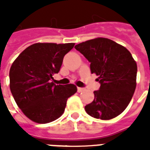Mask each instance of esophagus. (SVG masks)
Here are the masks:
<instances>
[{"label":"esophagus","instance_id":"esophagus-1","mask_svg":"<svg viewBox=\"0 0 150 150\" xmlns=\"http://www.w3.org/2000/svg\"><path fill=\"white\" fill-rule=\"evenodd\" d=\"M82 91H84L83 88H81V87H77V92L81 93V92H82Z\"/></svg>","mask_w":150,"mask_h":150}]
</instances>
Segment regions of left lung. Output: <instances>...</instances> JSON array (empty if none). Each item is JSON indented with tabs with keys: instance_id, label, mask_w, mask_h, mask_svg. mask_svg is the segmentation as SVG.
I'll return each instance as SVG.
<instances>
[{
	"instance_id": "obj_1",
	"label": "left lung",
	"mask_w": 150,
	"mask_h": 150,
	"mask_svg": "<svg viewBox=\"0 0 150 150\" xmlns=\"http://www.w3.org/2000/svg\"><path fill=\"white\" fill-rule=\"evenodd\" d=\"M75 48L90 62V71L101 84L94 99L85 107L87 114L108 120L126 109L137 86V65L126 47L107 38L77 44Z\"/></svg>"
}]
</instances>
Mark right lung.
I'll return each mask as SVG.
<instances>
[{"label":"right lung","instance_id":"1","mask_svg":"<svg viewBox=\"0 0 150 150\" xmlns=\"http://www.w3.org/2000/svg\"><path fill=\"white\" fill-rule=\"evenodd\" d=\"M75 43H37L26 47L9 70V87L23 114L38 124L60 117L68 98L77 92L73 84L56 85L52 79L58 73L64 56Z\"/></svg>","mask_w":150,"mask_h":150}]
</instances>
